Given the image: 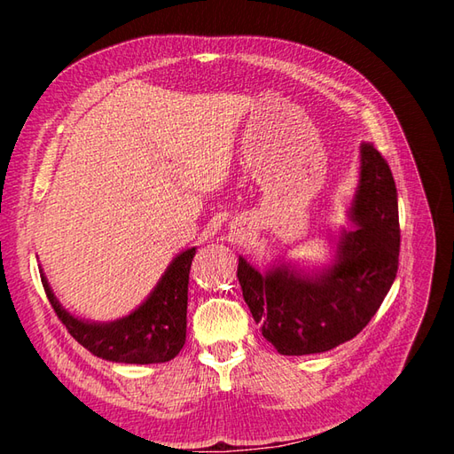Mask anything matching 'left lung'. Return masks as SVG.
<instances>
[{
    "label": "left lung",
    "instance_id": "obj_1",
    "mask_svg": "<svg viewBox=\"0 0 454 454\" xmlns=\"http://www.w3.org/2000/svg\"><path fill=\"white\" fill-rule=\"evenodd\" d=\"M360 185L350 206L358 225L342 231L332 267L287 265L259 272L239 257V282L261 333L284 356L332 350L358 335L387 297L400 257L397 193L388 162L362 144Z\"/></svg>",
    "mask_w": 454,
    "mask_h": 454
}]
</instances>
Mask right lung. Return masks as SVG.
<instances>
[{"label": "right lung", "mask_w": 454, "mask_h": 454, "mask_svg": "<svg viewBox=\"0 0 454 454\" xmlns=\"http://www.w3.org/2000/svg\"><path fill=\"white\" fill-rule=\"evenodd\" d=\"M193 257L195 248L182 252L138 309L109 324L74 318L54 297L43 274L41 284L59 320L94 356L119 364H162L176 358L185 345L187 286Z\"/></svg>", "instance_id": "right-lung-1"}]
</instances>
